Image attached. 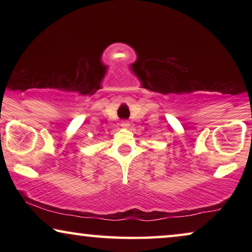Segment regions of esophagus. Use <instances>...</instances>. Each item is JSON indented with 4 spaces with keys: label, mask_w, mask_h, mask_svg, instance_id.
I'll list each match as a JSON object with an SVG mask.
<instances>
[{
    "label": "esophagus",
    "mask_w": 252,
    "mask_h": 252,
    "mask_svg": "<svg viewBox=\"0 0 252 252\" xmlns=\"http://www.w3.org/2000/svg\"><path fill=\"white\" fill-rule=\"evenodd\" d=\"M120 125H122V127H124V128H128L129 122H128V120H123V122L120 123Z\"/></svg>",
    "instance_id": "esophagus-1"
}]
</instances>
